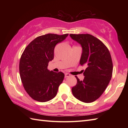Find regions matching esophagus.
I'll use <instances>...</instances> for the list:
<instances>
[{
    "label": "esophagus",
    "instance_id": "1",
    "mask_svg": "<svg viewBox=\"0 0 128 128\" xmlns=\"http://www.w3.org/2000/svg\"><path fill=\"white\" fill-rule=\"evenodd\" d=\"M70 74H68V73H66V74H65V78H68V77H69V76H70Z\"/></svg>",
    "mask_w": 128,
    "mask_h": 128
}]
</instances>
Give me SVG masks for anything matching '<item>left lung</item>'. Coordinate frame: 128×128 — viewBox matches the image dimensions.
Listing matches in <instances>:
<instances>
[{
    "mask_svg": "<svg viewBox=\"0 0 128 128\" xmlns=\"http://www.w3.org/2000/svg\"><path fill=\"white\" fill-rule=\"evenodd\" d=\"M70 36L82 46L80 64L86 66L83 81L75 76L77 84L72 88V93L81 101L91 103L101 96L112 78L110 54L104 43L91 34H70Z\"/></svg>",
    "mask_w": 128,
    "mask_h": 128,
    "instance_id": "obj_1",
    "label": "left lung"
}]
</instances>
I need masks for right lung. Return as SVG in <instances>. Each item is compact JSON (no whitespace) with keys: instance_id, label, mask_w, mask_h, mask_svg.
Returning a JSON list of instances; mask_svg holds the SVG:
<instances>
[{"instance_id":"1","label":"right lung","mask_w":128,"mask_h":128,"mask_svg":"<svg viewBox=\"0 0 128 128\" xmlns=\"http://www.w3.org/2000/svg\"><path fill=\"white\" fill-rule=\"evenodd\" d=\"M68 34L42 35L30 43L23 52L19 64L20 78L25 91L34 100L44 102L56 95L64 74L50 71L47 68L54 59L56 44Z\"/></svg>"}]
</instances>
